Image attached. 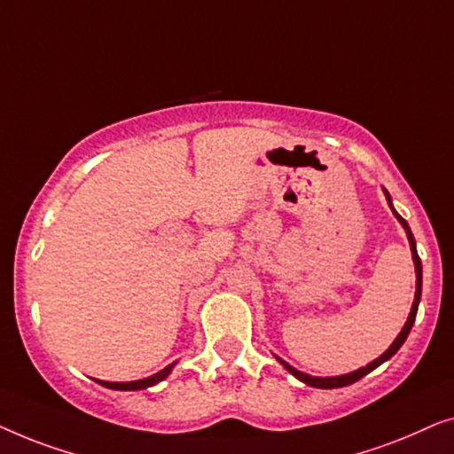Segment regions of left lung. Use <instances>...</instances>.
Returning a JSON list of instances; mask_svg holds the SVG:
<instances>
[{"label": "left lung", "mask_w": 454, "mask_h": 454, "mask_svg": "<svg viewBox=\"0 0 454 454\" xmlns=\"http://www.w3.org/2000/svg\"><path fill=\"white\" fill-rule=\"evenodd\" d=\"M384 194H387V200H388V204H390V196H388V192H387V190H384ZM390 208H393V204H390ZM393 213H395V208H393ZM395 216H396V219L401 221V225L405 227L407 238H409V244H411V254H413V262H415V272H418V283H415V300H413V306H411V314H409V318H407V322H405V326H403V331L399 333V337L395 339V343L390 345L388 349L384 351L380 357L374 359V362L368 364V365H365V368H362V370L351 372V374H345V376H334V378H316V376H308V374H303V372H300V370L291 368V365H289L287 362H283L281 357H277L278 362H281V364L285 365V368H287V370L291 372V374H294L295 378H300L301 382L309 384V387H316V388H339V387H347V384L357 382L359 378H364L365 374H370V372L374 370V368H378V365H380L382 362H387V359L393 357L395 353L401 349V345L405 343L407 334H409V331H411V326H413V322H415V314H418L419 297H421V260H419V256H418V250H415V239H413L411 229H409V225H407V221L403 219V216L396 215V213H395Z\"/></svg>", "instance_id": "1"}]
</instances>
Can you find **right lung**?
Masks as SVG:
<instances>
[{
  "mask_svg": "<svg viewBox=\"0 0 454 454\" xmlns=\"http://www.w3.org/2000/svg\"><path fill=\"white\" fill-rule=\"evenodd\" d=\"M171 368H173V364L160 370L159 374L145 378V380H134V382H103V380H97V382L103 384V387H107V388H114V390H142L146 387H153V384H157V382L163 380V378L169 376Z\"/></svg>",
  "mask_w": 454,
  "mask_h": 454,
  "instance_id": "right-lung-1",
  "label": "right lung"
}]
</instances>
